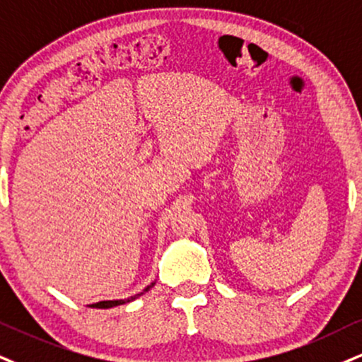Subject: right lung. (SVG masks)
Returning a JSON list of instances; mask_svg holds the SVG:
<instances>
[{"label": "right lung", "instance_id": "right-lung-1", "mask_svg": "<svg viewBox=\"0 0 362 362\" xmlns=\"http://www.w3.org/2000/svg\"><path fill=\"white\" fill-rule=\"evenodd\" d=\"M151 287H154V284L147 285V287L144 288V292H147V290H149ZM144 292L137 293V296H134L132 298H127V300H104V302H97V304H92V305H88V307H95V309H110V307L122 305V304H126V302H131V300H134V298H137L139 296H142V293H144Z\"/></svg>", "mask_w": 362, "mask_h": 362}]
</instances>
